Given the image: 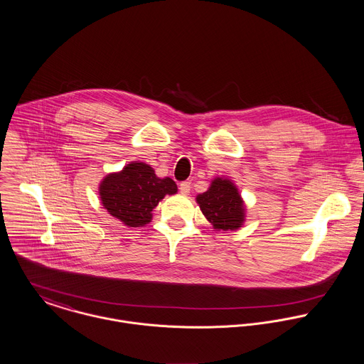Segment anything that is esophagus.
I'll return each instance as SVG.
<instances>
[{"label": "esophagus", "instance_id": "esophagus-1", "mask_svg": "<svg viewBox=\"0 0 364 364\" xmlns=\"http://www.w3.org/2000/svg\"><path fill=\"white\" fill-rule=\"evenodd\" d=\"M190 190H191V183H190V181H183V183L180 184V193H181V194L187 196V194L190 193Z\"/></svg>", "mask_w": 364, "mask_h": 364}]
</instances>
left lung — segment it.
<instances>
[{"instance_id": "obj_1", "label": "left lung", "mask_w": 364, "mask_h": 364, "mask_svg": "<svg viewBox=\"0 0 364 364\" xmlns=\"http://www.w3.org/2000/svg\"><path fill=\"white\" fill-rule=\"evenodd\" d=\"M196 202L203 216L218 231H234L245 222L244 200L228 178H215L208 191L196 196Z\"/></svg>"}]
</instances>
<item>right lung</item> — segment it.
I'll return each instance as SVG.
<instances>
[{
	"instance_id": "right-lung-1",
	"label": "right lung",
	"mask_w": 364,
	"mask_h": 364,
	"mask_svg": "<svg viewBox=\"0 0 364 364\" xmlns=\"http://www.w3.org/2000/svg\"><path fill=\"white\" fill-rule=\"evenodd\" d=\"M177 193L176 183L159 178L144 162H132L122 171L108 174L100 184V198L113 218L129 227H142L152 219V209Z\"/></svg>"
}]
</instances>
